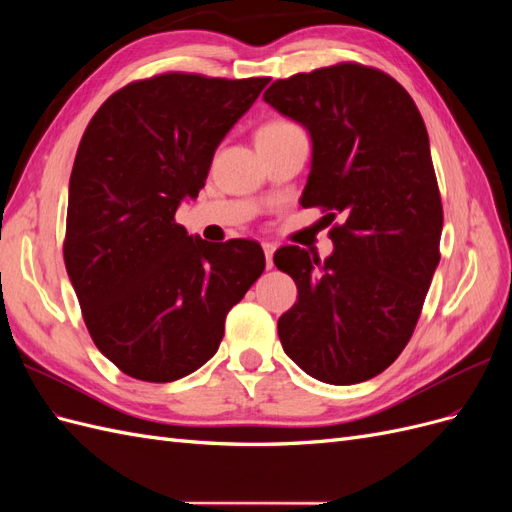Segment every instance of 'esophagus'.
I'll use <instances>...</instances> for the list:
<instances>
[{
  "label": "esophagus",
  "mask_w": 512,
  "mask_h": 512,
  "mask_svg": "<svg viewBox=\"0 0 512 512\" xmlns=\"http://www.w3.org/2000/svg\"><path fill=\"white\" fill-rule=\"evenodd\" d=\"M262 250H265V256H267V269H271V267H273L275 245H273V243H262Z\"/></svg>",
  "instance_id": "esophagus-1"
}]
</instances>
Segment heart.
Returning a JSON list of instances; mask_svg holds the SVG:
<instances>
[{
  "mask_svg": "<svg viewBox=\"0 0 512 512\" xmlns=\"http://www.w3.org/2000/svg\"><path fill=\"white\" fill-rule=\"evenodd\" d=\"M292 130H299L292 121L284 117H271L256 130V143L260 141H271V138H280Z\"/></svg>",
  "mask_w": 512,
  "mask_h": 512,
  "instance_id": "heart-1",
  "label": "heart"
}]
</instances>
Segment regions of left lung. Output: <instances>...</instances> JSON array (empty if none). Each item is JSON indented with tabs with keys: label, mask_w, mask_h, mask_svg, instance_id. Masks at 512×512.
Returning <instances> with one entry per match:
<instances>
[{
	"label": "left lung",
	"mask_w": 512,
	"mask_h": 512,
	"mask_svg": "<svg viewBox=\"0 0 512 512\" xmlns=\"http://www.w3.org/2000/svg\"><path fill=\"white\" fill-rule=\"evenodd\" d=\"M265 102L312 136L303 207L322 209L335 245L327 260L299 245L275 267L299 297L277 322L305 374L329 384L378 376L406 348L440 262L442 200L425 121L386 72L342 64L292 74Z\"/></svg>",
	"instance_id": "left-lung-1"
}]
</instances>
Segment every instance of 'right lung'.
<instances>
[{
	"label": "right lung",
	"instance_id": "right-lung-1",
	"mask_svg": "<svg viewBox=\"0 0 512 512\" xmlns=\"http://www.w3.org/2000/svg\"><path fill=\"white\" fill-rule=\"evenodd\" d=\"M267 83L194 72L132 81L81 138L64 260L91 339L130 378L173 382L205 365L226 314L265 271L256 241L190 237L175 213Z\"/></svg>",
	"mask_w": 512,
	"mask_h": 512
}]
</instances>
